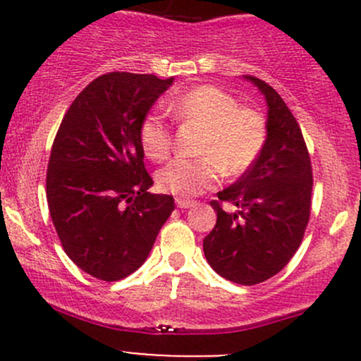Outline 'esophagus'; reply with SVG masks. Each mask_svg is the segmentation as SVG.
<instances>
[{
  "instance_id": "34e87169",
  "label": "esophagus",
  "mask_w": 361,
  "mask_h": 361,
  "mask_svg": "<svg viewBox=\"0 0 361 361\" xmlns=\"http://www.w3.org/2000/svg\"><path fill=\"white\" fill-rule=\"evenodd\" d=\"M176 206L181 207V209H188V207H194V201H187V199H176Z\"/></svg>"
}]
</instances>
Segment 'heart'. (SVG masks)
<instances>
[{"label": "heart", "instance_id": "1", "mask_svg": "<svg viewBox=\"0 0 361 361\" xmlns=\"http://www.w3.org/2000/svg\"><path fill=\"white\" fill-rule=\"evenodd\" d=\"M176 120L202 129L195 154L176 159L157 173V187L176 197H195L213 187L220 174L241 176L260 159L267 143V122L260 111L239 106L238 99L216 85H197L166 103ZM143 154L162 162L173 150V136L157 115H147L137 130Z\"/></svg>", "mask_w": 361, "mask_h": 361}]
</instances>
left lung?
<instances>
[{
	"label": "left lung",
	"instance_id": "1",
	"mask_svg": "<svg viewBox=\"0 0 361 361\" xmlns=\"http://www.w3.org/2000/svg\"><path fill=\"white\" fill-rule=\"evenodd\" d=\"M267 103V143L260 159L211 206L216 225L204 238L207 264L238 285L278 274L300 246L311 214L312 167L293 113L264 80L245 76ZM233 206L225 210L223 202Z\"/></svg>",
	"mask_w": 361,
	"mask_h": 361
}]
</instances>
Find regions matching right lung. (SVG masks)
<instances>
[{
    "label": "right lung",
    "mask_w": 361,
    "mask_h": 361,
    "mask_svg": "<svg viewBox=\"0 0 361 361\" xmlns=\"http://www.w3.org/2000/svg\"><path fill=\"white\" fill-rule=\"evenodd\" d=\"M174 78L113 71L76 96L61 122L47 169V201L64 251L83 272L118 281L143 265L174 209L150 194L140 130Z\"/></svg>",
    "instance_id": "right-lung-1"
}]
</instances>
